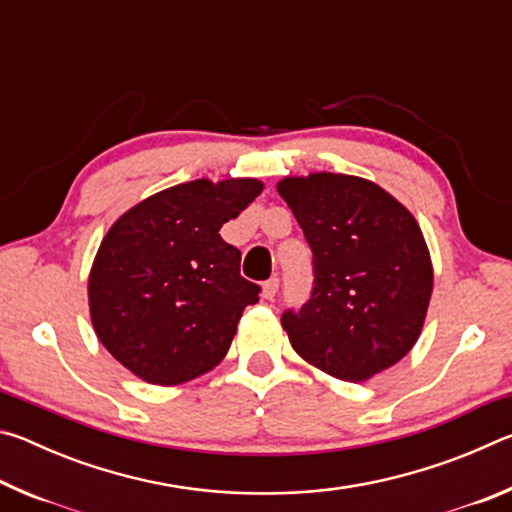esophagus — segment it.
<instances>
[{
  "label": "esophagus",
  "mask_w": 512,
  "mask_h": 512,
  "mask_svg": "<svg viewBox=\"0 0 512 512\" xmlns=\"http://www.w3.org/2000/svg\"><path fill=\"white\" fill-rule=\"evenodd\" d=\"M277 291H280V280H277V277H271V280H266L262 284V296L266 300H273L277 296Z\"/></svg>",
  "instance_id": "obj_1"
}]
</instances>
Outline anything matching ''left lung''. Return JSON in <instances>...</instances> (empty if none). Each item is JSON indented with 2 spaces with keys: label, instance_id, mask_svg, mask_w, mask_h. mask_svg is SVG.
I'll return each mask as SVG.
<instances>
[{
  "label": "left lung",
  "instance_id": "1",
  "mask_svg": "<svg viewBox=\"0 0 512 512\" xmlns=\"http://www.w3.org/2000/svg\"><path fill=\"white\" fill-rule=\"evenodd\" d=\"M277 192L311 248L309 300L284 309L293 350L327 375L363 381L418 341L433 271L418 221L370 180L284 178Z\"/></svg>",
  "mask_w": 512,
  "mask_h": 512
}]
</instances>
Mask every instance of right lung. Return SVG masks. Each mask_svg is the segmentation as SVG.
Wrapping results in <instances>:
<instances>
[{"label": "right lung", "instance_id": "add662e5", "mask_svg": "<svg viewBox=\"0 0 512 512\" xmlns=\"http://www.w3.org/2000/svg\"><path fill=\"white\" fill-rule=\"evenodd\" d=\"M259 192L253 178L194 180L146 198L108 230L90 273V314L121 366L173 386L225 357L262 289L241 277V253L219 230Z\"/></svg>", "mask_w": 512, "mask_h": 512}]
</instances>
